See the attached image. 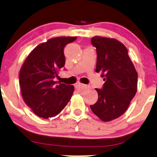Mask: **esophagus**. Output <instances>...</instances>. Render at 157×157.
Listing matches in <instances>:
<instances>
[{"mask_svg":"<svg viewBox=\"0 0 157 157\" xmlns=\"http://www.w3.org/2000/svg\"><path fill=\"white\" fill-rule=\"evenodd\" d=\"M76 86L79 89H84V88H86L87 87V86L85 84H81V83H78V84H76Z\"/></svg>","mask_w":157,"mask_h":157,"instance_id":"34e87169","label":"esophagus"}]
</instances>
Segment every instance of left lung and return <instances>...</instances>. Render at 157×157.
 Wrapping results in <instances>:
<instances>
[{
	"mask_svg": "<svg viewBox=\"0 0 157 157\" xmlns=\"http://www.w3.org/2000/svg\"><path fill=\"white\" fill-rule=\"evenodd\" d=\"M96 48L95 71L104 77L102 90L95 89L98 100L91 109L103 121L121 116L128 108L138 88V73L123 44L114 38L94 36L91 39Z\"/></svg>",
	"mask_w": 157,
	"mask_h": 157,
	"instance_id": "8db88e82",
	"label": "left lung"
}]
</instances>
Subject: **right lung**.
I'll return each instance as SVG.
<instances>
[{
  "label": "right lung",
  "instance_id": "right-lung-1",
  "mask_svg": "<svg viewBox=\"0 0 157 157\" xmlns=\"http://www.w3.org/2000/svg\"><path fill=\"white\" fill-rule=\"evenodd\" d=\"M77 37H57L36 46L19 71L23 100L38 117H53L66 106L74 91L73 85H56L55 78L64 67V48Z\"/></svg>",
  "mask_w": 157,
  "mask_h": 157
}]
</instances>
